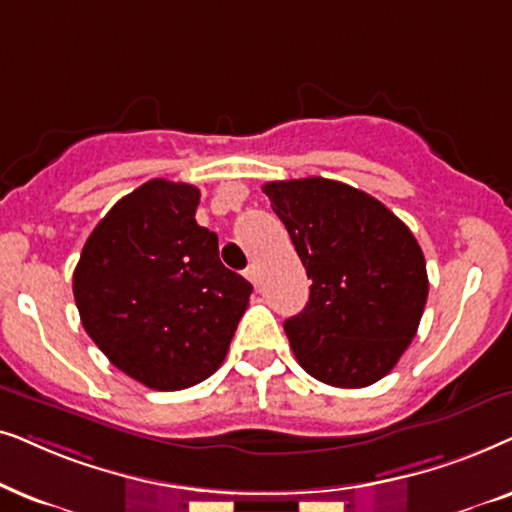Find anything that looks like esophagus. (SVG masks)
Returning a JSON list of instances; mask_svg holds the SVG:
<instances>
[{
  "mask_svg": "<svg viewBox=\"0 0 512 512\" xmlns=\"http://www.w3.org/2000/svg\"><path fill=\"white\" fill-rule=\"evenodd\" d=\"M245 278H248L250 283H257V267H255V264H250V267L245 269Z\"/></svg>",
  "mask_w": 512,
  "mask_h": 512,
  "instance_id": "1",
  "label": "esophagus"
}]
</instances>
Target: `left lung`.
Instances as JSON below:
<instances>
[{
	"label": "left lung",
	"mask_w": 512,
	"mask_h": 512,
	"mask_svg": "<svg viewBox=\"0 0 512 512\" xmlns=\"http://www.w3.org/2000/svg\"><path fill=\"white\" fill-rule=\"evenodd\" d=\"M311 278L304 311L285 320L297 363L337 388L386 377L417 335L428 297L417 238L384 203L325 177L267 182Z\"/></svg>",
	"instance_id": "1"
}]
</instances>
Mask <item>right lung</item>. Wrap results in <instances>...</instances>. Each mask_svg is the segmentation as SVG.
<instances>
[{
    "instance_id": "right-lung-1",
    "label": "right lung",
    "mask_w": 512,
    "mask_h": 512,
    "mask_svg": "<svg viewBox=\"0 0 512 512\" xmlns=\"http://www.w3.org/2000/svg\"><path fill=\"white\" fill-rule=\"evenodd\" d=\"M194 185L149 180L102 217L74 269L81 325L121 372L156 391L208 379L227 356L252 285L196 224Z\"/></svg>"
}]
</instances>
